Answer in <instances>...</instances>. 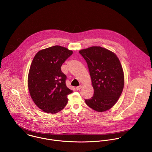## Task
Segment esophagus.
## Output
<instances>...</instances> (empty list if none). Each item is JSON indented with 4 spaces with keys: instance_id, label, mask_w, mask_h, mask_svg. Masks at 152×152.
<instances>
[{
    "instance_id": "1",
    "label": "esophagus",
    "mask_w": 152,
    "mask_h": 152,
    "mask_svg": "<svg viewBox=\"0 0 152 152\" xmlns=\"http://www.w3.org/2000/svg\"><path fill=\"white\" fill-rule=\"evenodd\" d=\"M82 86H83V85H80V86H79L76 87V90L79 91V90H80V89L82 88Z\"/></svg>"
}]
</instances>
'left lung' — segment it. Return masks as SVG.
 Returning a JSON list of instances; mask_svg holds the SVG:
<instances>
[{
	"mask_svg": "<svg viewBox=\"0 0 152 152\" xmlns=\"http://www.w3.org/2000/svg\"><path fill=\"white\" fill-rule=\"evenodd\" d=\"M86 61L94 94L85 99L86 104L101 112L112 108L118 100L124 86V74L121 62L112 52L100 46L79 51Z\"/></svg>",
	"mask_w": 152,
	"mask_h": 152,
	"instance_id": "8db88e82",
	"label": "left lung"
}]
</instances>
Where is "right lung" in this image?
I'll return each instance as SVG.
<instances>
[{"label":"right lung","instance_id":"1","mask_svg":"<svg viewBox=\"0 0 152 152\" xmlns=\"http://www.w3.org/2000/svg\"><path fill=\"white\" fill-rule=\"evenodd\" d=\"M73 54L72 50L54 46L40 50L31 63L28 88L35 104L46 113H56L66 105L73 91L66 85V76L61 66Z\"/></svg>","mask_w":152,"mask_h":152}]
</instances>
